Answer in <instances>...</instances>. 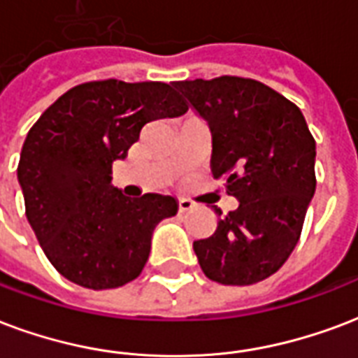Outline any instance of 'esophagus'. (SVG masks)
Returning <instances> with one entry per match:
<instances>
[{
  "instance_id": "obj_1",
  "label": "esophagus",
  "mask_w": 358,
  "mask_h": 358,
  "mask_svg": "<svg viewBox=\"0 0 358 358\" xmlns=\"http://www.w3.org/2000/svg\"><path fill=\"white\" fill-rule=\"evenodd\" d=\"M178 208H180V213H187V210H192V208H195V203H193L192 199H180L178 201Z\"/></svg>"
}]
</instances>
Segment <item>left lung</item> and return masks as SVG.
Wrapping results in <instances>:
<instances>
[{"label": "left lung", "mask_w": 358, "mask_h": 358, "mask_svg": "<svg viewBox=\"0 0 358 358\" xmlns=\"http://www.w3.org/2000/svg\"><path fill=\"white\" fill-rule=\"evenodd\" d=\"M213 134L210 169L226 176L239 206L220 216L216 231L195 241L203 273L246 287L273 275L300 239L313 199L315 140L300 108L254 79L176 81Z\"/></svg>", "instance_id": "obj_1"}]
</instances>
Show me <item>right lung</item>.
Listing matches in <instances>:
<instances>
[{
	"label": "right lung",
	"mask_w": 358,
	"mask_h": 358,
	"mask_svg": "<svg viewBox=\"0 0 358 358\" xmlns=\"http://www.w3.org/2000/svg\"><path fill=\"white\" fill-rule=\"evenodd\" d=\"M186 112L174 85L106 79L73 87L36 121L18 184L26 218L62 277L106 290L142 273L153 229L178 213V201L161 193L127 197L112 184V165L127 157L145 123Z\"/></svg>",
	"instance_id": "1"
}]
</instances>
